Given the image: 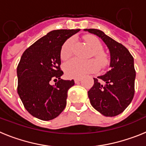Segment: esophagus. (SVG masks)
<instances>
[{
    "label": "esophagus",
    "mask_w": 146,
    "mask_h": 146,
    "mask_svg": "<svg viewBox=\"0 0 146 146\" xmlns=\"http://www.w3.org/2000/svg\"><path fill=\"white\" fill-rule=\"evenodd\" d=\"M80 80H81V78H75V79H74V82H75V83H78Z\"/></svg>",
    "instance_id": "obj_1"
}]
</instances>
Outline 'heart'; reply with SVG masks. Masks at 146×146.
Segmentation results:
<instances>
[{"instance_id": "1", "label": "heart", "mask_w": 146, "mask_h": 146, "mask_svg": "<svg viewBox=\"0 0 146 146\" xmlns=\"http://www.w3.org/2000/svg\"><path fill=\"white\" fill-rule=\"evenodd\" d=\"M84 39L89 47L92 49L91 56H94L100 66L104 67L108 64V57L102 50V44L97 37L92 35H87ZM74 47V38H69L64 43L60 50V58L62 60H67L71 57ZM97 62L94 59L82 60L74 58L68 61L64 65L66 74L71 77H81L88 73H92L98 69Z\"/></svg>"}]
</instances>
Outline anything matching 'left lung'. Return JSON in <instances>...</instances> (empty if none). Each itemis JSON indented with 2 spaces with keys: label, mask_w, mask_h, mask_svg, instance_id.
Wrapping results in <instances>:
<instances>
[{
  "label": "left lung",
  "mask_w": 146,
  "mask_h": 146,
  "mask_svg": "<svg viewBox=\"0 0 146 146\" xmlns=\"http://www.w3.org/2000/svg\"><path fill=\"white\" fill-rule=\"evenodd\" d=\"M85 31L101 38L110 52L111 70L104 75L94 78V86L88 92L90 102L94 108L105 116H115L124 111L135 95L136 72L134 58L123 44L100 30ZM99 80L104 81L106 84H101Z\"/></svg>",
  "instance_id": "obj_1"
}]
</instances>
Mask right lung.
<instances>
[{"instance_id":"add662e5","label":"right lung","mask_w":146,"mask_h":146,"mask_svg":"<svg viewBox=\"0 0 146 146\" xmlns=\"http://www.w3.org/2000/svg\"><path fill=\"white\" fill-rule=\"evenodd\" d=\"M80 31L54 30L25 50L17 66V93L27 111L43 121L58 116L66 105L68 90L74 81L64 80L60 50L67 38ZM51 80L56 82L51 86Z\"/></svg>"}]
</instances>
